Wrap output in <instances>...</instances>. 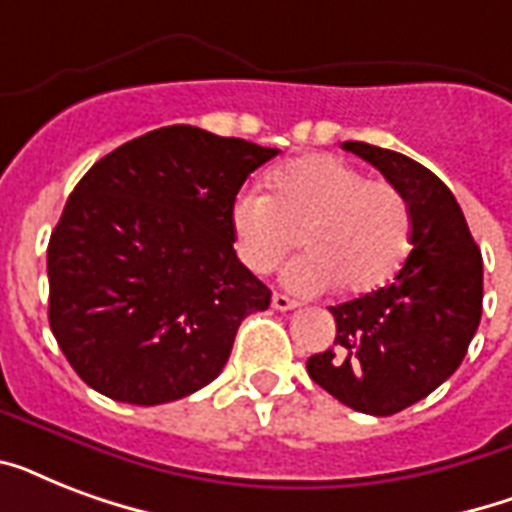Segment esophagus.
<instances>
[{"mask_svg": "<svg viewBox=\"0 0 512 512\" xmlns=\"http://www.w3.org/2000/svg\"><path fill=\"white\" fill-rule=\"evenodd\" d=\"M271 305L273 308H276V311H292V308H297V300H292V297H287V295H279V292H276V295H273V300H271Z\"/></svg>", "mask_w": 512, "mask_h": 512, "instance_id": "34e87169", "label": "esophagus"}]
</instances>
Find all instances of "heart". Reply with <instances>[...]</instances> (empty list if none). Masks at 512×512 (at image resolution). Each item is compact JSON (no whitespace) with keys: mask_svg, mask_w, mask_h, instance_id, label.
Returning <instances> with one entry per match:
<instances>
[{"mask_svg":"<svg viewBox=\"0 0 512 512\" xmlns=\"http://www.w3.org/2000/svg\"><path fill=\"white\" fill-rule=\"evenodd\" d=\"M268 188V196L241 193L231 209L233 247L252 273L276 271L303 233L308 252L284 273L289 289L313 295L340 281L350 295H366L409 255V201L388 180L316 154L281 164Z\"/></svg>","mask_w":512,"mask_h":512,"instance_id":"obj_1","label":"heart"}]
</instances>
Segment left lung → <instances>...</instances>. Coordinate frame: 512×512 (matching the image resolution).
Instances as JSON below:
<instances>
[{
  "label": "left lung",
  "instance_id": "1",
  "mask_svg": "<svg viewBox=\"0 0 512 512\" xmlns=\"http://www.w3.org/2000/svg\"><path fill=\"white\" fill-rule=\"evenodd\" d=\"M345 151L385 175L412 212V252L388 287L332 305L335 348L308 374L350 409L388 417L449 380L468 353L484 305V263L454 193L428 167L348 140Z\"/></svg>",
  "mask_w": 512,
  "mask_h": 512
}]
</instances>
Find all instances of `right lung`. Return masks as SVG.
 <instances>
[{"label": "right lung", "mask_w": 512, "mask_h": 512, "mask_svg": "<svg viewBox=\"0 0 512 512\" xmlns=\"http://www.w3.org/2000/svg\"><path fill=\"white\" fill-rule=\"evenodd\" d=\"M276 154L172 124L79 180L47 247L50 329L92 390L156 406L223 372L241 321L271 305L236 257L231 209Z\"/></svg>", "instance_id": "right-lung-1"}]
</instances>
